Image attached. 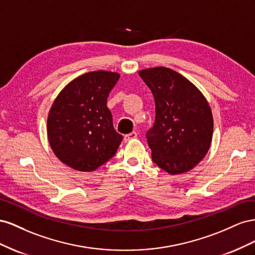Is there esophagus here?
Masks as SVG:
<instances>
[{
	"instance_id": "esophagus-1",
	"label": "esophagus",
	"mask_w": 255,
	"mask_h": 255,
	"mask_svg": "<svg viewBox=\"0 0 255 255\" xmlns=\"http://www.w3.org/2000/svg\"><path fill=\"white\" fill-rule=\"evenodd\" d=\"M136 136H137V133H136L135 131H132V132H130V133L126 134V135H124V141L128 142V141H130V140L135 139Z\"/></svg>"
}]
</instances>
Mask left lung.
Returning <instances> with one entry per match:
<instances>
[{
  "label": "left lung",
  "instance_id": "obj_1",
  "mask_svg": "<svg viewBox=\"0 0 255 255\" xmlns=\"http://www.w3.org/2000/svg\"><path fill=\"white\" fill-rule=\"evenodd\" d=\"M155 98L156 119L146 132L151 159L171 175L190 171L205 157L214 120L206 98L188 79L166 67L139 71Z\"/></svg>",
  "mask_w": 255,
  "mask_h": 255
}]
</instances>
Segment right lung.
Returning a JSON list of instances; mask_svg holds the SVG:
<instances>
[{
	"mask_svg": "<svg viewBox=\"0 0 255 255\" xmlns=\"http://www.w3.org/2000/svg\"><path fill=\"white\" fill-rule=\"evenodd\" d=\"M119 79L118 72H87L55 98L48 115V140L55 156L70 168L94 171L118 150L123 135L113 127L107 99Z\"/></svg>",
	"mask_w": 255,
	"mask_h": 255,
	"instance_id": "right-lung-1",
	"label": "right lung"
}]
</instances>
